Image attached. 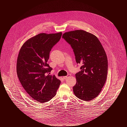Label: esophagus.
<instances>
[{
  "instance_id": "34e87169",
  "label": "esophagus",
  "mask_w": 127,
  "mask_h": 127,
  "mask_svg": "<svg viewBox=\"0 0 127 127\" xmlns=\"http://www.w3.org/2000/svg\"><path fill=\"white\" fill-rule=\"evenodd\" d=\"M70 76V74H68L67 76H64V77H63V79H67V78H68V77H69Z\"/></svg>"
}]
</instances>
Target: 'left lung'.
Segmentation results:
<instances>
[{"label":"left lung","mask_w":127,"mask_h":127,"mask_svg":"<svg viewBox=\"0 0 127 127\" xmlns=\"http://www.w3.org/2000/svg\"><path fill=\"white\" fill-rule=\"evenodd\" d=\"M62 38L73 49L81 71L76 73L74 94L88 101L97 97L106 81L108 63L105 52L98 38L90 33L79 30L66 32Z\"/></svg>","instance_id":"obj_1"}]
</instances>
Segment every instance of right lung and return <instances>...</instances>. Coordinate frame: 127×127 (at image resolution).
Wrapping results in <instances>:
<instances>
[{"mask_svg":"<svg viewBox=\"0 0 127 127\" xmlns=\"http://www.w3.org/2000/svg\"><path fill=\"white\" fill-rule=\"evenodd\" d=\"M62 33H40L29 39L22 46L17 60L16 71L23 87L33 99L44 103L53 98L61 83L50 72L47 63L50 52Z\"/></svg>","mask_w":127,"mask_h":127,"instance_id":"obj_1","label":"right lung"}]
</instances>
